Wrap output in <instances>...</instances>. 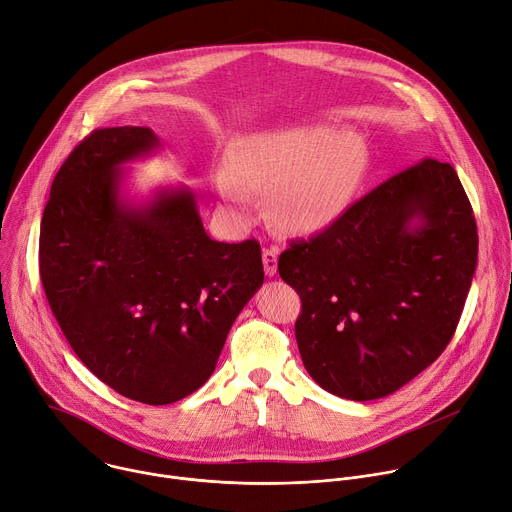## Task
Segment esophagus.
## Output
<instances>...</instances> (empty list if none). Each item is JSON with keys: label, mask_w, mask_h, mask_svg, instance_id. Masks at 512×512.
Returning <instances> with one entry per match:
<instances>
[{"label": "esophagus", "mask_w": 512, "mask_h": 512, "mask_svg": "<svg viewBox=\"0 0 512 512\" xmlns=\"http://www.w3.org/2000/svg\"><path fill=\"white\" fill-rule=\"evenodd\" d=\"M263 267H265L267 277H273L277 273V249L263 251Z\"/></svg>", "instance_id": "obj_1"}]
</instances>
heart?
Listing matches in <instances>:
<instances>
[{
  "mask_svg": "<svg viewBox=\"0 0 512 512\" xmlns=\"http://www.w3.org/2000/svg\"><path fill=\"white\" fill-rule=\"evenodd\" d=\"M367 166V148L354 131L332 127H287L247 139L235 172L216 176L218 194L237 221L253 212V192H267L279 229L314 235L328 229L348 208Z\"/></svg>",
  "mask_w": 512,
  "mask_h": 512,
  "instance_id": "b5f03b06",
  "label": "heart"
}]
</instances>
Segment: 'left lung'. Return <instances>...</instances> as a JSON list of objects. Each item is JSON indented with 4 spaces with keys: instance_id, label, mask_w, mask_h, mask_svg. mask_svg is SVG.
<instances>
[{
    "instance_id": "1",
    "label": "left lung",
    "mask_w": 512,
    "mask_h": 512,
    "mask_svg": "<svg viewBox=\"0 0 512 512\" xmlns=\"http://www.w3.org/2000/svg\"><path fill=\"white\" fill-rule=\"evenodd\" d=\"M476 261L470 200L456 170L431 158L289 243L277 269L302 300L296 338L310 377L352 401L407 385L450 344Z\"/></svg>"
}]
</instances>
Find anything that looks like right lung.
Here are the masks:
<instances>
[{"label": "right lung", "instance_id": "1", "mask_svg": "<svg viewBox=\"0 0 512 512\" xmlns=\"http://www.w3.org/2000/svg\"><path fill=\"white\" fill-rule=\"evenodd\" d=\"M158 148L150 127L95 129L60 166L40 225V277L62 334L97 379L148 405L208 381L263 283L259 243L212 241L190 188L143 204L121 194V166Z\"/></svg>", "mask_w": 512, "mask_h": 512}]
</instances>
